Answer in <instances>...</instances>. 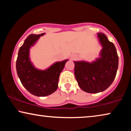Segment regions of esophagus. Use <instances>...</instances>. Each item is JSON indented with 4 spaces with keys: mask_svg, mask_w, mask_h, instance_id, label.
<instances>
[{
    "mask_svg": "<svg viewBox=\"0 0 131 131\" xmlns=\"http://www.w3.org/2000/svg\"><path fill=\"white\" fill-rule=\"evenodd\" d=\"M71 58H72V60H74V59H76V58H77V56H75V55L72 56V57H71Z\"/></svg>",
    "mask_w": 131,
    "mask_h": 131,
    "instance_id": "esophagus-1",
    "label": "esophagus"
}]
</instances>
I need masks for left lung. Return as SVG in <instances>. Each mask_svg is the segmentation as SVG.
I'll return each instance as SVG.
<instances>
[{"label": "left lung", "instance_id": "8db88e82", "mask_svg": "<svg viewBox=\"0 0 131 131\" xmlns=\"http://www.w3.org/2000/svg\"><path fill=\"white\" fill-rule=\"evenodd\" d=\"M102 47L99 57L91 62L74 61V74L78 86L83 91L97 93L108 88L116 77L118 57L114 43L103 33H97Z\"/></svg>", "mask_w": 131, "mask_h": 131}]
</instances>
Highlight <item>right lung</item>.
<instances>
[{
    "mask_svg": "<svg viewBox=\"0 0 131 131\" xmlns=\"http://www.w3.org/2000/svg\"><path fill=\"white\" fill-rule=\"evenodd\" d=\"M45 33L27 36L20 48L16 62L17 75L24 88L36 96H46L58 88L59 78L69 60L56 62L45 70L35 67L30 58V50Z\"/></svg>",
    "mask_w": 131,
    "mask_h": 131,
    "instance_id": "right-lung-1",
    "label": "right lung"
}]
</instances>
